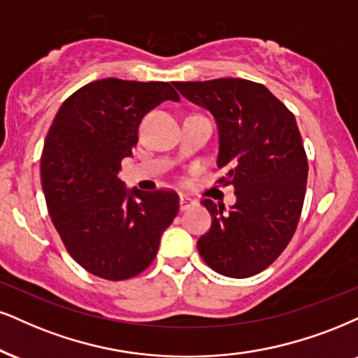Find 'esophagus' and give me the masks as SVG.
I'll return each mask as SVG.
<instances>
[{
	"mask_svg": "<svg viewBox=\"0 0 358 358\" xmlns=\"http://www.w3.org/2000/svg\"><path fill=\"white\" fill-rule=\"evenodd\" d=\"M179 202H180V210H187L189 207H192L194 204H196V201H192L191 197H187V196H180Z\"/></svg>",
	"mask_w": 358,
	"mask_h": 358,
	"instance_id": "obj_1",
	"label": "esophagus"
}]
</instances>
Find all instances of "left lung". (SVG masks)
Returning a JSON list of instances; mask_svg holds the SVG:
<instances>
[{
	"mask_svg": "<svg viewBox=\"0 0 358 358\" xmlns=\"http://www.w3.org/2000/svg\"><path fill=\"white\" fill-rule=\"evenodd\" d=\"M180 94L209 109L219 126L215 182L234 186L237 202L204 199L210 231L197 241L201 257L227 277L267 268L294 237L306 197L308 162L292 111L260 83L241 78L174 83Z\"/></svg>",
	"mask_w": 358,
	"mask_h": 358,
	"instance_id": "1",
	"label": "left lung"
}]
</instances>
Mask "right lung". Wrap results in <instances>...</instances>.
Returning a JSON list of instances; mask_svg holds the SVG:
<instances>
[{
    "label": "right lung",
    "mask_w": 358,
    "mask_h": 358,
    "mask_svg": "<svg viewBox=\"0 0 358 358\" xmlns=\"http://www.w3.org/2000/svg\"><path fill=\"white\" fill-rule=\"evenodd\" d=\"M162 101H179L169 83L92 81L64 101L44 141L41 184L52 224L69 255L101 279L145 271L179 213L171 189L129 194L119 179L141 119Z\"/></svg>",
    "instance_id": "1"
}]
</instances>
